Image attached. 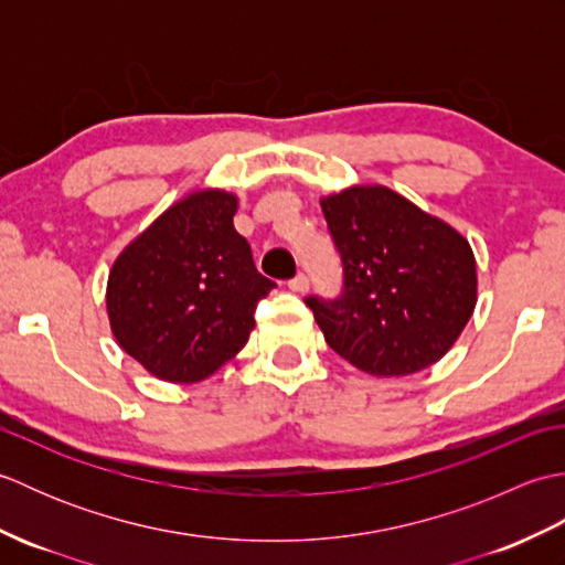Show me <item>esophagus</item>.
Wrapping results in <instances>:
<instances>
[{"instance_id":"1","label":"esophagus","mask_w":565,"mask_h":565,"mask_svg":"<svg viewBox=\"0 0 565 565\" xmlns=\"http://www.w3.org/2000/svg\"><path fill=\"white\" fill-rule=\"evenodd\" d=\"M308 286H310V279H308V276H306L303 271H298V274L294 276V279L289 281V289L296 291V294H306Z\"/></svg>"}]
</instances>
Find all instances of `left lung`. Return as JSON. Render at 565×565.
Segmentation results:
<instances>
[{"instance_id":"8db88e82","label":"left lung","mask_w":565,"mask_h":565,"mask_svg":"<svg viewBox=\"0 0 565 565\" xmlns=\"http://www.w3.org/2000/svg\"><path fill=\"white\" fill-rule=\"evenodd\" d=\"M342 291L308 296L326 342L371 376H407L451 350L476 308L471 245L386 186L320 201Z\"/></svg>"}]
</instances>
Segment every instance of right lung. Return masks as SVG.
Segmentation results:
<instances>
[{
	"label": "right lung",
	"mask_w": 565,
	"mask_h": 565,
	"mask_svg": "<svg viewBox=\"0 0 565 565\" xmlns=\"http://www.w3.org/2000/svg\"><path fill=\"white\" fill-rule=\"evenodd\" d=\"M235 211L225 191L191 194L138 235L109 274L116 340L162 381L196 383L231 362L276 286L257 271Z\"/></svg>",
	"instance_id": "obj_1"
}]
</instances>
